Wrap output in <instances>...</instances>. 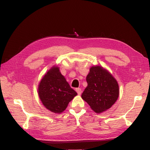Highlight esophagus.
Segmentation results:
<instances>
[{
  "label": "esophagus",
  "instance_id": "obj_1",
  "mask_svg": "<svg viewBox=\"0 0 150 150\" xmlns=\"http://www.w3.org/2000/svg\"><path fill=\"white\" fill-rule=\"evenodd\" d=\"M76 91L77 93L78 94V95H80L81 94V93H82V90H81V88H76Z\"/></svg>",
  "mask_w": 150,
  "mask_h": 150
}]
</instances>
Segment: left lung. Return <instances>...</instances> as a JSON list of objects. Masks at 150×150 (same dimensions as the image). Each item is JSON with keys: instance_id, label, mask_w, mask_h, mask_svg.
Returning a JSON list of instances; mask_svg holds the SVG:
<instances>
[{"instance_id": "left-lung-1", "label": "left lung", "mask_w": 150, "mask_h": 150, "mask_svg": "<svg viewBox=\"0 0 150 150\" xmlns=\"http://www.w3.org/2000/svg\"><path fill=\"white\" fill-rule=\"evenodd\" d=\"M88 86L81 97L97 113L110 108L119 96V86L116 80L101 66L90 68L86 77Z\"/></svg>"}]
</instances>
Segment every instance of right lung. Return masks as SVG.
<instances>
[{
	"label": "right lung",
	"mask_w": 150,
	"mask_h": 150,
	"mask_svg": "<svg viewBox=\"0 0 150 150\" xmlns=\"http://www.w3.org/2000/svg\"><path fill=\"white\" fill-rule=\"evenodd\" d=\"M38 93L44 106L55 113L64 111L77 95L57 67H52L44 75L39 83Z\"/></svg>",
	"instance_id": "add662e5"
}]
</instances>
